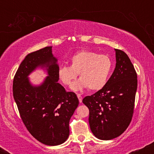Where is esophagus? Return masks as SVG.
I'll return each mask as SVG.
<instances>
[{"label": "esophagus", "mask_w": 154, "mask_h": 154, "mask_svg": "<svg viewBox=\"0 0 154 154\" xmlns=\"http://www.w3.org/2000/svg\"><path fill=\"white\" fill-rule=\"evenodd\" d=\"M77 98H78L79 103H82V95H81L80 94H77Z\"/></svg>", "instance_id": "esophagus-1"}]
</instances>
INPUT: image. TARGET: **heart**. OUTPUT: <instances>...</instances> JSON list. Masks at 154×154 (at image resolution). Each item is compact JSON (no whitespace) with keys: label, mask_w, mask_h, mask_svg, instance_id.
<instances>
[{"label":"heart","mask_w":154,"mask_h":154,"mask_svg":"<svg viewBox=\"0 0 154 154\" xmlns=\"http://www.w3.org/2000/svg\"><path fill=\"white\" fill-rule=\"evenodd\" d=\"M69 61V66L60 67L58 75L64 85L72 87L79 73L81 79L73 84L74 91L87 88L90 91H99L106 85L113 69V61L108 55L91 51H78L70 58Z\"/></svg>","instance_id":"heart-1"}]
</instances>
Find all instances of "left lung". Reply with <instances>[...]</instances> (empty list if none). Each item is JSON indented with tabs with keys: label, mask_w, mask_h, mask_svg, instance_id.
<instances>
[{
	"label": "left lung",
	"mask_w": 154,
	"mask_h": 154,
	"mask_svg": "<svg viewBox=\"0 0 154 154\" xmlns=\"http://www.w3.org/2000/svg\"><path fill=\"white\" fill-rule=\"evenodd\" d=\"M116 67L103 88L83 98L89 109V124L97 138L114 139L131 122L137 87V73L128 56L115 49Z\"/></svg>",
	"instance_id": "obj_1"
}]
</instances>
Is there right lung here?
Here are the masks:
<instances>
[{
    "instance_id": "1",
    "label": "right lung",
    "mask_w": 154,
    "mask_h": 154,
    "mask_svg": "<svg viewBox=\"0 0 154 154\" xmlns=\"http://www.w3.org/2000/svg\"><path fill=\"white\" fill-rule=\"evenodd\" d=\"M52 46L30 53L23 60L13 81V95L21 119L35 139L48 146L64 143L69 135V120L78 106L73 92L58 83L59 67L52 54ZM38 66H46L49 76L35 87L27 77Z\"/></svg>"
}]
</instances>
